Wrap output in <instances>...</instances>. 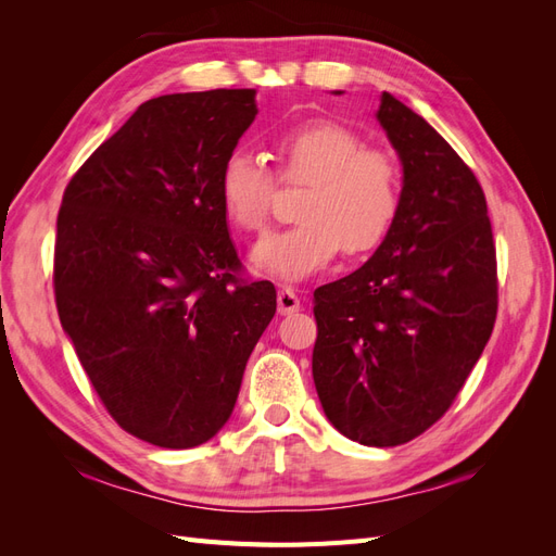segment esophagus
Masks as SVG:
<instances>
[{"instance_id": "obj_1", "label": "esophagus", "mask_w": 556, "mask_h": 556, "mask_svg": "<svg viewBox=\"0 0 556 556\" xmlns=\"http://www.w3.org/2000/svg\"><path fill=\"white\" fill-rule=\"evenodd\" d=\"M301 308V301L292 288H282L278 292V313L280 315H292Z\"/></svg>"}]
</instances>
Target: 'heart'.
Segmentation results:
<instances>
[{
    "mask_svg": "<svg viewBox=\"0 0 556 556\" xmlns=\"http://www.w3.org/2000/svg\"><path fill=\"white\" fill-rule=\"evenodd\" d=\"M278 178L306 185L301 223L274 233L255 248V264L282 280H304L327 268L345 250L366 255L390 237L403 204L399 160L380 148H366L355 129L315 121L282 131L274 141ZM229 220L248 233L266 229L278 192L276 174L233 150L217 178Z\"/></svg>",
    "mask_w": 556,
    "mask_h": 556,
    "instance_id": "1",
    "label": "heart"
}]
</instances>
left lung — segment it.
Wrapping results in <instances>:
<instances>
[{"label":"left lung","instance_id":"1","mask_svg":"<svg viewBox=\"0 0 556 556\" xmlns=\"http://www.w3.org/2000/svg\"><path fill=\"white\" fill-rule=\"evenodd\" d=\"M378 121L403 164L390 237L313 292V380L350 441L403 445L447 413L490 341L496 245L484 192L454 148L392 94Z\"/></svg>","mask_w":556,"mask_h":556}]
</instances>
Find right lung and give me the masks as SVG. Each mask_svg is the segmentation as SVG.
I'll use <instances>...</instances> for the list:
<instances>
[{
  "label": "right lung",
  "instance_id": "right-lung-1",
  "mask_svg": "<svg viewBox=\"0 0 556 556\" xmlns=\"http://www.w3.org/2000/svg\"><path fill=\"white\" fill-rule=\"evenodd\" d=\"M255 90L148 99L74 174L58 213V315L99 401L157 447L206 443L276 313L250 280L217 190Z\"/></svg>",
  "mask_w": 556,
  "mask_h": 556
}]
</instances>
